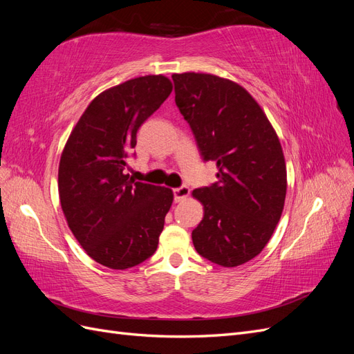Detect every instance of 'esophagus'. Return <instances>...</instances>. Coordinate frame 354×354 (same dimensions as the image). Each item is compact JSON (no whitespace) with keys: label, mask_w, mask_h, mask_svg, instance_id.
Segmentation results:
<instances>
[{"label":"esophagus","mask_w":354,"mask_h":354,"mask_svg":"<svg viewBox=\"0 0 354 354\" xmlns=\"http://www.w3.org/2000/svg\"><path fill=\"white\" fill-rule=\"evenodd\" d=\"M173 194H174V201L176 202H181V201H185L189 196L190 189L187 186H180V187L173 190Z\"/></svg>","instance_id":"esophagus-1"}]
</instances>
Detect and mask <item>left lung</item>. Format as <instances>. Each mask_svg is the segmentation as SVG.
I'll return each mask as SVG.
<instances>
[{"instance_id":"1","label":"left lung","mask_w":354,"mask_h":354,"mask_svg":"<svg viewBox=\"0 0 354 354\" xmlns=\"http://www.w3.org/2000/svg\"><path fill=\"white\" fill-rule=\"evenodd\" d=\"M176 104L203 160L217 162V181L192 192L203 218L192 232L195 250L223 267L259 255L279 223L286 165L272 124L239 84L211 73H174Z\"/></svg>"}]
</instances>
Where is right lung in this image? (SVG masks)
Returning a JSON list of instances; mask_svg holds the SVG:
<instances>
[{
	"mask_svg": "<svg viewBox=\"0 0 354 354\" xmlns=\"http://www.w3.org/2000/svg\"><path fill=\"white\" fill-rule=\"evenodd\" d=\"M173 91L164 75H146L100 93L72 130L59 164L68 226L94 261L125 270L158 248L173 190L124 173L138 128Z\"/></svg>",
	"mask_w": 354,
	"mask_h": 354,
	"instance_id": "1",
	"label": "right lung"
}]
</instances>
